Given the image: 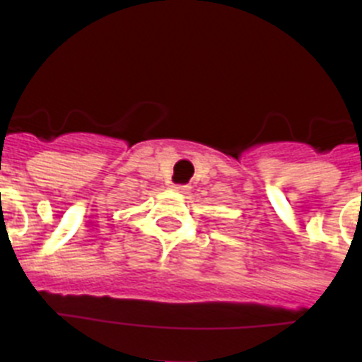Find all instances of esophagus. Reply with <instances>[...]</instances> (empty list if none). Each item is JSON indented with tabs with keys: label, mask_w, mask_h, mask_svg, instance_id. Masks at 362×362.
Instances as JSON below:
<instances>
[{
	"label": "esophagus",
	"mask_w": 362,
	"mask_h": 362,
	"mask_svg": "<svg viewBox=\"0 0 362 362\" xmlns=\"http://www.w3.org/2000/svg\"><path fill=\"white\" fill-rule=\"evenodd\" d=\"M172 190L177 192V194H187V192L190 190V187H187V185H174V187H172Z\"/></svg>",
	"instance_id": "obj_1"
}]
</instances>
